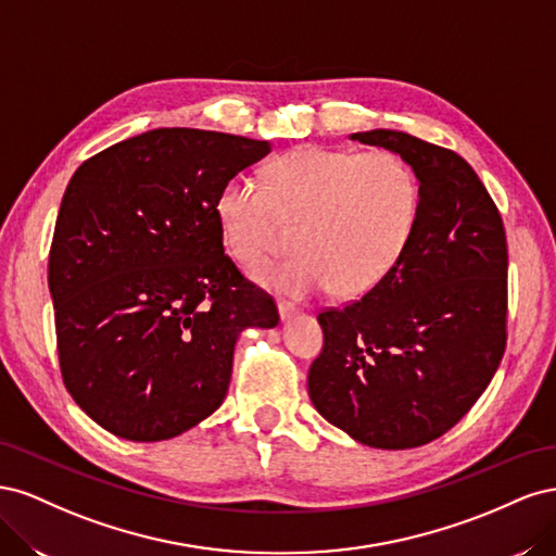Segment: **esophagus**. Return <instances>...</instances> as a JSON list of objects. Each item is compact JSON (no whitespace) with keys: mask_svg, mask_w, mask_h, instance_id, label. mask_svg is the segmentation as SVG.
<instances>
[{"mask_svg":"<svg viewBox=\"0 0 556 556\" xmlns=\"http://www.w3.org/2000/svg\"><path fill=\"white\" fill-rule=\"evenodd\" d=\"M278 313H280V319L285 323V319L294 317V315L299 313V308H296L294 304H290V301H280V304H278Z\"/></svg>","mask_w":556,"mask_h":556,"instance_id":"obj_1","label":"esophagus"}]
</instances>
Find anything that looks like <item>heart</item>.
<instances>
[{"mask_svg": "<svg viewBox=\"0 0 556 556\" xmlns=\"http://www.w3.org/2000/svg\"><path fill=\"white\" fill-rule=\"evenodd\" d=\"M419 211V182L392 150L304 146L268 164L266 185L231 176L215 201L229 255L255 268L285 248L299 223L304 252L266 266L260 280L292 296L371 292L406 250Z\"/></svg>", "mask_w": 556, "mask_h": 556, "instance_id": "heart-1", "label": "heart"}]
</instances>
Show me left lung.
Wrapping results in <instances>:
<instances>
[{
  "label": "left lung",
  "instance_id": "1",
  "mask_svg": "<svg viewBox=\"0 0 556 556\" xmlns=\"http://www.w3.org/2000/svg\"><path fill=\"white\" fill-rule=\"evenodd\" d=\"M350 139L410 164L419 211L392 271L362 299L317 315L325 348L308 371V394L357 443L419 447L473 408L506 352V229L454 150L394 129Z\"/></svg>",
  "mask_w": 556,
  "mask_h": 556
}]
</instances>
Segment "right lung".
<instances>
[{
  "label": "right lung",
  "instance_id": "1",
  "mask_svg": "<svg viewBox=\"0 0 556 556\" xmlns=\"http://www.w3.org/2000/svg\"><path fill=\"white\" fill-rule=\"evenodd\" d=\"M268 141L162 127L83 162L48 257L60 371L99 427L166 441L220 408L233 345L278 325L227 255L215 201Z\"/></svg>",
  "mask_w": 556,
  "mask_h": 556
}]
</instances>
